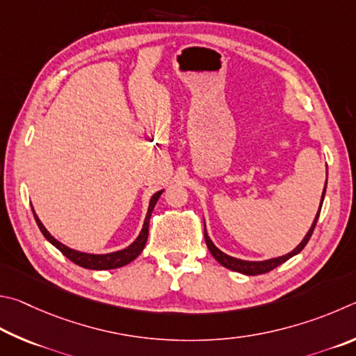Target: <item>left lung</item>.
<instances>
[{
  "mask_svg": "<svg viewBox=\"0 0 356 356\" xmlns=\"http://www.w3.org/2000/svg\"><path fill=\"white\" fill-rule=\"evenodd\" d=\"M325 189H327V181H325ZM325 189H323V192H322V202H321L319 211H317V216H316V219L313 222V225H311L309 232L307 233V236H305L303 241L291 253L284 254V257L267 259V261H244V259H238V258L228 257V254L220 252L219 248H217L213 244V241L209 239V236L207 233V225H204V241H207V245L209 248L211 254H213V257L217 259V263H220L223 267H227V269H229V270L244 273V275H261V273H267V272L273 270V269H275V267L286 263V261H288L289 258L294 257V254L300 253L303 248H305V245L308 244V241L311 239V236H313V232H314V228H316L317 219H319V214H321V209H322V203H323V197H325Z\"/></svg>",
  "mask_w": 356,
  "mask_h": 356,
  "instance_id": "left-lung-1",
  "label": "left lung"
}]
</instances>
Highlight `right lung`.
Here are the masks:
<instances>
[{"mask_svg": "<svg viewBox=\"0 0 356 356\" xmlns=\"http://www.w3.org/2000/svg\"><path fill=\"white\" fill-rule=\"evenodd\" d=\"M162 191L156 192V194L152 197V200H149V207H148V213L145 217V222H143V227H142V232L140 234L137 236V239L131 244L129 247L123 248V250H118L114 253H106V254H90V253H83V252H76V250H72V248L65 247L64 244H60L59 241H56L51 234L47 232V228L42 225V222L39 220V217L35 216L34 213V219L37 222V225H39L42 234L45 236V238L51 242V244L58 248V250L67 257L70 261H73L74 264H78L81 267H84V269H92V270H109V269H117V267H122V266H127L129 264L131 261L136 259L139 257L140 252L143 250V247L147 244V239H148V223H149V217H152L153 213V208L156 202H158V198L161 197Z\"/></svg>", "mask_w": 356, "mask_h": 356, "instance_id": "obj_1", "label": "right lung"}]
</instances>
